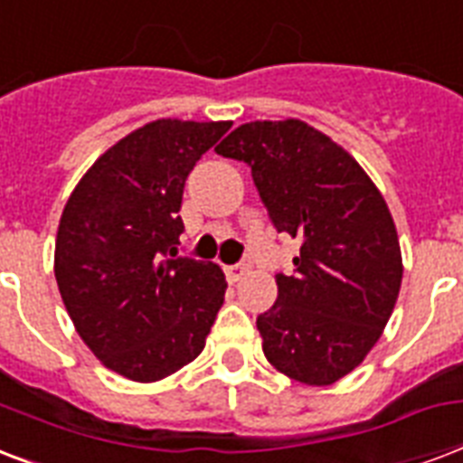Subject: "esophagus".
Listing matches in <instances>:
<instances>
[{
  "label": "esophagus",
  "mask_w": 463,
  "mask_h": 463,
  "mask_svg": "<svg viewBox=\"0 0 463 463\" xmlns=\"http://www.w3.org/2000/svg\"><path fill=\"white\" fill-rule=\"evenodd\" d=\"M247 269H250L247 264H232V267H225V277H228L231 284H238L240 279L247 274Z\"/></svg>",
  "instance_id": "esophagus-1"
}]
</instances>
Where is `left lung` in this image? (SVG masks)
Returning <instances> with one entry per match:
<instances>
[{"mask_svg": "<svg viewBox=\"0 0 463 463\" xmlns=\"http://www.w3.org/2000/svg\"><path fill=\"white\" fill-rule=\"evenodd\" d=\"M252 167L279 232L301 242L257 317L264 357L306 386L354 372L398 301L403 257L386 201L352 155L298 118L242 123L216 147Z\"/></svg>", "mask_w": 463, "mask_h": 463, "instance_id": "1", "label": "left lung"}]
</instances>
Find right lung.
Masks as SVG:
<instances>
[{
	"mask_svg": "<svg viewBox=\"0 0 463 463\" xmlns=\"http://www.w3.org/2000/svg\"><path fill=\"white\" fill-rule=\"evenodd\" d=\"M231 121L157 118L109 147L70 194L55 279L67 316L94 357L153 383L199 357L223 306L225 274L176 257L182 194L201 155Z\"/></svg>",
	"mask_w": 463,
	"mask_h": 463,
	"instance_id": "1",
	"label": "right lung"
}]
</instances>
